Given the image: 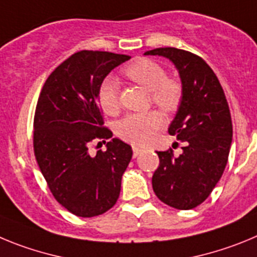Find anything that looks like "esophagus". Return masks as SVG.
Wrapping results in <instances>:
<instances>
[{
  "instance_id": "esophagus-1",
  "label": "esophagus",
  "mask_w": 257,
  "mask_h": 257,
  "mask_svg": "<svg viewBox=\"0 0 257 257\" xmlns=\"http://www.w3.org/2000/svg\"><path fill=\"white\" fill-rule=\"evenodd\" d=\"M141 152H142V149H140V147H136V146H134V147H133V157H137L138 155L141 154Z\"/></svg>"
}]
</instances>
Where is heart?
<instances>
[{
  "mask_svg": "<svg viewBox=\"0 0 257 257\" xmlns=\"http://www.w3.org/2000/svg\"><path fill=\"white\" fill-rule=\"evenodd\" d=\"M126 77L150 91L152 102L164 111H173L179 105L182 88L174 79L166 78L163 66L150 59L134 60L124 69ZM98 102L106 114L114 115L119 110L117 82L114 78H106L98 87ZM163 124L160 114L156 111L129 114L120 120L116 133L120 138L133 145H145L152 134Z\"/></svg>",
  "mask_w": 257,
  "mask_h": 257,
  "instance_id": "1",
  "label": "heart"
}]
</instances>
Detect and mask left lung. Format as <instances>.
<instances>
[{
    "label": "left lung",
    "mask_w": 257,
    "mask_h": 257,
    "mask_svg": "<svg viewBox=\"0 0 257 257\" xmlns=\"http://www.w3.org/2000/svg\"><path fill=\"white\" fill-rule=\"evenodd\" d=\"M145 55L172 61L182 83L179 106L168 129L183 142L182 154L157 151L160 165L152 188L169 206L193 209L209 197L225 169L233 136L229 106L218 78L201 57L174 47Z\"/></svg>",
    "instance_id": "1"
}]
</instances>
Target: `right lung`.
Returning a JSON list of instances; mask_svg holds the SVG:
<instances>
[{
  "label": "right lung",
  "instance_id": "right-lung-1",
  "mask_svg": "<svg viewBox=\"0 0 257 257\" xmlns=\"http://www.w3.org/2000/svg\"><path fill=\"white\" fill-rule=\"evenodd\" d=\"M131 56L79 51L46 80L34 115V154L52 195L71 214L92 218L111 209L131 163L132 147L112 138L106 151L88 152L96 138L112 137L102 128L98 87Z\"/></svg>",
  "mask_w": 257,
  "mask_h": 257
}]
</instances>
